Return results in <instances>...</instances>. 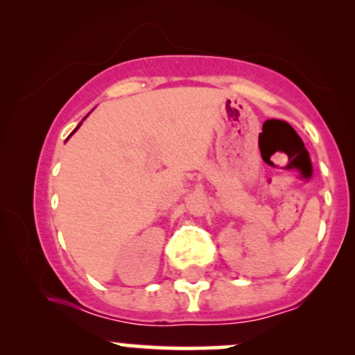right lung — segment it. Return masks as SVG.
Returning <instances> with one entry per match:
<instances>
[{
  "mask_svg": "<svg viewBox=\"0 0 355 355\" xmlns=\"http://www.w3.org/2000/svg\"><path fill=\"white\" fill-rule=\"evenodd\" d=\"M76 128H80V125H78V126H76Z\"/></svg>",
  "mask_w": 355,
  "mask_h": 355,
  "instance_id": "right-lung-1",
  "label": "right lung"
}]
</instances>
